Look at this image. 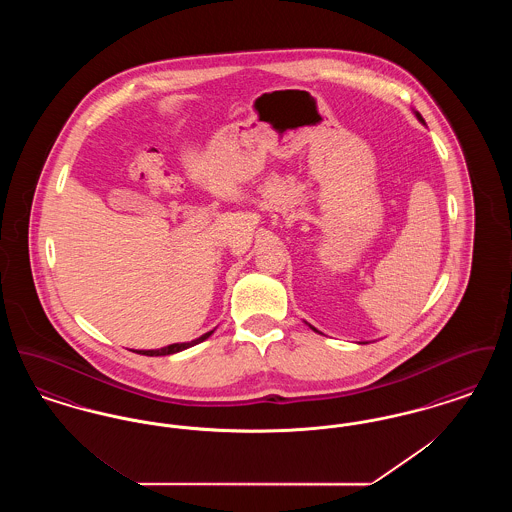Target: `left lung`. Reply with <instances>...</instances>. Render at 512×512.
Instances as JSON below:
<instances>
[{"label": "left lung", "mask_w": 512, "mask_h": 512, "mask_svg": "<svg viewBox=\"0 0 512 512\" xmlns=\"http://www.w3.org/2000/svg\"><path fill=\"white\" fill-rule=\"evenodd\" d=\"M414 115H416V119H418V121L422 122V124H424V119H422V115H420V113H418V111H416V113H414ZM309 326H311V324H309ZM311 328H313V326H311ZM313 330H315V332H318L317 328H313Z\"/></svg>", "instance_id": "obj_1"}]
</instances>
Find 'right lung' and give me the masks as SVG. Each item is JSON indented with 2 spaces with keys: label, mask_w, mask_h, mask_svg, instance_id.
Returning a JSON list of instances; mask_svg holds the SVG:
<instances>
[{
  "label": "right lung",
  "mask_w": 512,
  "mask_h": 512,
  "mask_svg": "<svg viewBox=\"0 0 512 512\" xmlns=\"http://www.w3.org/2000/svg\"><path fill=\"white\" fill-rule=\"evenodd\" d=\"M215 330H211V332H207V334H203L201 338H197V340L186 341V343H172V345H167V347H161V349H149V351H136V353H140V355H147V357H161V355H172V353H178V351H184V349H188V347H192V345H197V343H201V341L207 340L211 334H213Z\"/></svg>",
  "instance_id": "add662e5"
}]
</instances>
